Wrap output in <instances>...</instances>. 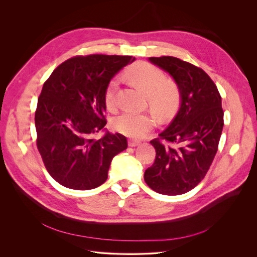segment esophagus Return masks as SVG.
<instances>
[{
  "mask_svg": "<svg viewBox=\"0 0 257 257\" xmlns=\"http://www.w3.org/2000/svg\"><path fill=\"white\" fill-rule=\"evenodd\" d=\"M139 141H137V140H134V139H129L128 140V145L129 146H131V148H134V146H137V145H139Z\"/></svg>",
  "mask_w": 257,
  "mask_h": 257,
  "instance_id": "34e87169",
  "label": "esophagus"
}]
</instances>
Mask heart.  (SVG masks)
Returning a JSON list of instances; mask_svg holds the SVG:
<instances>
[{"label":"heart","mask_w":257,"mask_h":257,"mask_svg":"<svg viewBox=\"0 0 257 257\" xmlns=\"http://www.w3.org/2000/svg\"><path fill=\"white\" fill-rule=\"evenodd\" d=\"M124 77L148 95L149 105L156 115L167 117L178 106L181 96L179 86L175 81L167 80L165 73L158 67L139 62L126 70ZM119 83V77H114L105 89L104 103L108 109L116 107ZM154 124L150 115L131 111H126L113 120L115 130L132 138L144 136L153 129Z\"/></svg>","instance_id":"1"}]
</instances>
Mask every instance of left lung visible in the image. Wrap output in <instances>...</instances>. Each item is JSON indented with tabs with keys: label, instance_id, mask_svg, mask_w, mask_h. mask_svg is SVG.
I'll return each mask as SVG.
<instances>
[{
	"label": "left lung",
	"instance_id": "8db88e82",
	"mask_svg": "<svg viewBox=\"0 0 257 257\" xmlns=\"http://www.w3.org/2000/svg\"><path fill=\"white\" fill-rule=\"evenodd\" d=\"M149 60L174 78L181 104L167 129L151 141L156 159L144 181L158 193L184 194L204 178L217 152L224 127L222 97L201 68L171 56Z\"/></svg>",
	"mask_w": 257,
	"mask_h": 257
}]
</instances>
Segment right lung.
I'll return each instance as SVG.
<instances>
[{
	"mask_svg": "<svg viewBox=\"0 0 257 257\" xmlns=\"http://www.w3.org/2000/svg\"><path fill=\"white\" fill-rule=\"evenodd\" d=\"M135 58L88 55L68 59L44 83L35 111L36 145L49 174L64 187L100 186L115 156L127 149L120 133L94 135L106 124L105 89Z\"/></svg>",
	"mask_w": 257,
	"mask_h": 257,
	"instance_id": "right-lung-1",
	"label": "right lung"
}]
</instances>
